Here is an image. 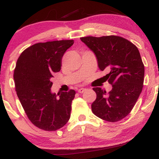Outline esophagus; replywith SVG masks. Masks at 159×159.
Masks as SVG:
<instances>
[{"mask_svg": "<svg viewBox=\"0 0 159 159\" xmlns=\"http://www.w3.org/2000/svg\"><path fill=\"white\" fill-rule=\"evenodd\" d=\"M84 91H86V89H84V88H80V89H78V92L79 93H83L84 92Z\"/></svg>", "mask_w": 159, "mask_h": 159, "instance_id": "esophagus-1", "label": "esophagus"}]
</instances>
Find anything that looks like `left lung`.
I'll use <instances>...</instances> for the list:
<instances>
[{"instance_id":"1","label":"left lung","mask_w":159,"mask_h":159,"mask_svg":"<svg viewBox=\"0 0 159 159\" xmlns=\"http://www.w3.org/2000/svg\"><path fill=\"white\" fill-rule=\"evenodd\" d=\"M81 40L96 54L104 78L112 85L108 93L99 87L91 105L93 113L105 121L114 123L125 118L132 110L143 89L144 65L136 45L118 36H86Z\"/></svg>"}]
</instances>
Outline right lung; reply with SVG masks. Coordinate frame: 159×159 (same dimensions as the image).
<instances>
[{
	"mask_svg": "<svg viewBox=\"0 0 159 159\" xmlns=\"http://www.w3.org/2000/svg\"><path fill=\"white\" fill-rule=\"evenodd\" d=\"M74 40L39 43L20 54L14 69L16 93L30 121L40 129L56 131L70 118L75 91L52 93V78L61 69L63 54Z\"/></svg>",
	"mask_w": 159,
	"mask_h": 159,
	"instance_id": "1",
	"label": "right lung"
}]
</instances>
